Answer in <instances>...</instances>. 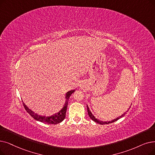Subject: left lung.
Here are the masks:
<instances>
[{"label":"left lung","mask_w":155,"mask_h":155,"mask_svg":"<svg viewBox=\"0 0 155 155\" xmlns=\"http://www.w3.org/2000/svg\"><path fill=\"white\" fill-rule=\"evenodd\" d=\"M87 111H88V115H89V117H90L93 121H94V122L97 123V124H101V125L108 124L113 123V122H116V121H117L118 119H120V118H122V117H123L124 116H125V113H124L123 114V115H121L120 117H119L117 118H115V119L113 120L112 121H109V122H103V121H100L99 120H97V118H96V117L92 115V113L91 111H90L89 107H88V106H87ZM129 108H130V107H129ZM128 111H129V110H128Z\"/></svg>","instance_id":"8db88e82"}]
</instances>
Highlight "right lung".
<instances>
[{
    "label": "right lung",
    "mask_w": 155,
    "mask_h": 155,
    "mask_svg": "<svg viewBox=\"0 0 155 155\" xmlns=\"http://www.w3.org/2000/svg\"><path fill=\"white\" fill-rule=\"evenodd\" d=\"M74 92H75V90H73V91H68L66 94V96H65L66 101H65V104H64L63 107L61 109V110H60L57 114H55V115H54L52 116L47 117V116H42V115H38L37 113H34L32 110L29 109L28 107L25 105V104L24 103H23V104L25 107V110L27 111L30 114V115H31V117H32V118H33L35 120L39 121V122H40L44 123V124L55 125V124H58L60 122H61L65 118L67 106H68V99H69L70 96Z\"/></svg>",
    "instance_id": "right-lung-1"
}]
</instances>
